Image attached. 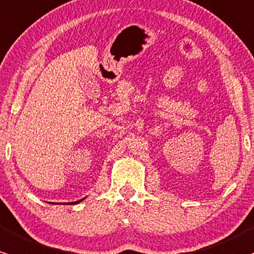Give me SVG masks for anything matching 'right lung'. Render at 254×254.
<instances>
[{
    "instance_id": "1",
    "label": "right lung",
    "mask_w": 254,
    "mask_h": 254,
    "mask_svg": "<svg viewBox=\"0 0 254 254\" xmlns=\"http://www.w3.org/2000/svg\"><path fill=\"white\" fill-rule=\"evenodd\" d=\"M80 201H83V199L82 200H78V201H74V202H69V204H78V202H80Z\"/></svg>"
}]
</instances>
